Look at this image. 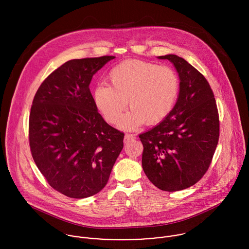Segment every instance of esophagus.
Here are the masks:
<instances>
[{
	"instance_id": "1",
	"label": "esophagus",
	"mask_w": 249,
	"mask_h": 249,
	"mask_svg": "<svg viewBox=\"0 0 249 249\" xmlns=\"http://www.w3.org/2000/svg\"><path fill=\"white\" fill-rule=\"evenodd\" d=\"M133 139H135V135H133V134H125V136H124V142H127L129 140H133Z\"/></svg>"
}]
</instances>
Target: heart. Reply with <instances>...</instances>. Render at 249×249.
<instances>
[{"instance_id":"1","label":"heart","mask_w":249,"mask_h":249,"mask_svg":"<svg viewBox=\"0 0 249 249\" xmlns=\"http://www.w3.org/2000/svg\"><path fill=\"white\" fill-rule=\"evenodd\" d=\"M111 86L99 84L94 102L110 124H116L128 106L131 108L119 122L123 129L131 130L144 122L154 125L164 121L178 99L179 78L168 66L141 60H125L108 73Z\"/></svg>"}]
</instances>
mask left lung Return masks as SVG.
Returning a JSON list of instances; mask_svg holds the SVG:
<instances>
[{"instance_id": "8db88e82", "label": "left lung", "mask_w": 249, "mask_h": 249, "mask_svg": "<svg viewBox=\"0 0 249 249\" xmlns=\"http://www.w3.org/2000/svg\"><path fill=\"white\" fill-rule=\"evenodd\" d=\"M168 59L179 76V94L169 116L139 135L142 170L158 189L177 192L195 185L207 172L219 137V119L207 79L176 54Z\"/></svg>"}]
</instances>
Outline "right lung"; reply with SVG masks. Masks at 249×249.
Masks as SVG:
<instances>
[{"label":"right lung","instance_id":"add662e5","mask_svg":"<svg viewBox=\"0 0 249 249\" xmlns=\"http://www.w3.org/2000/svg\"><path fill=\"white\" fill-rule=\"evenodd\" d=\"M115 56L69 60L40 85L31 109L30 146L37 168L57 192L85 198L102 191L124 134L98 112L89 85Z\"/></svg>","mask_w":249,"mask_h":249}]
</instances>
